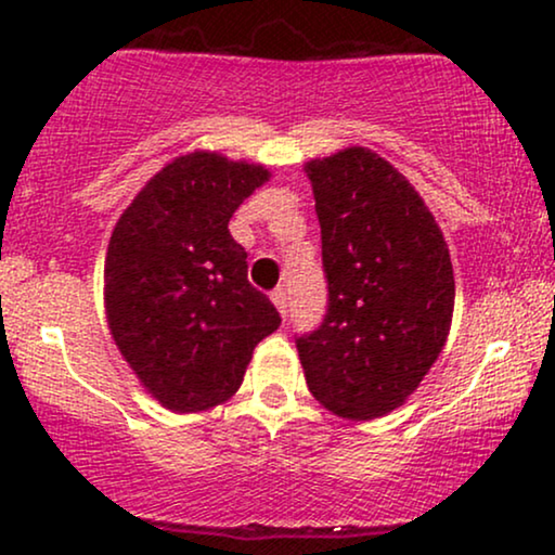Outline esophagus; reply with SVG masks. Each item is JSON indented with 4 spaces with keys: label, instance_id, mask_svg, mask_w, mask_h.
<instances>
[{
    "label": "esophagus",
    "instance_id": "esophagus-1",
    "mask_svg": "<svg viewBox=\"0 0 555 555\" xmlns=\"http://www.w3.org/2000/svg\"><path fill=\"white\" fill-rule=\"evenodd\" d=\"M271 302L276 305V310L282 313V318H286V292L284 289H273L271 292Z\"/></svg>",
    "mask_w": 555,
    "mask_h": 555
}]
</instances>
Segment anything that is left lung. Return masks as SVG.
<instances>
[{
	"mask_svg": "<svg viewBox=\"0 0 555 555\" xmlns=\"http://www.w3.org/2000/svg\"><path fill=\"white\" fill-rule=\"evenodd\" d=\"M321 221L328 313L297 339L310 393L344 420L399 410L449 339L454 269L436 216L362 145L305 164Z\"/></svg>",
	"mask_w": 555,
	"mask_h": 555,
	"instance_id": "left-lung-1",
	"label": "left lung"
}]
</instances>
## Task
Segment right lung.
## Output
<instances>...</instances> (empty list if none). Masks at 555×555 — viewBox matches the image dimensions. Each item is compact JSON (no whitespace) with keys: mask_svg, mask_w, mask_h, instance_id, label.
I'll list each match as a JSON object with an SVG mask.
<instances>
[{"mask_svg":"<svg viewBox=\"0 0 555 555\" xmlns=\"http://www.w3.org/2000/svg\"><path fill=\"white\" fill-rule=\"evenodd\" d=\"M269 180L263 164L193 151L158 169L114 227L104 263L112 339L171 412L232 399L256 344L282 323L229 234L240 203Z\"/></svg>","mask_w":555,"mask_h":555,"instance_id":"add662e5","label":"right lung"}]
</instances>
